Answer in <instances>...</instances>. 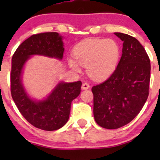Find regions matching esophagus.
<instances>
[{
  "label": "esophagus",
  "instance_id": "obj_1",
  "mask_svg": "<svg viewBox=\"0 0 160 160\" xmlns=\"http://www.w3.org/2000/svg\"><path fill=\"white\" fill-rule=\"evenodd\" d=\"M82 90H88L90 88V85L88 83H84L82 84Z\"/></svg>",
  "mask_w": 160,
  "mask_h": 160
}]
</instances>
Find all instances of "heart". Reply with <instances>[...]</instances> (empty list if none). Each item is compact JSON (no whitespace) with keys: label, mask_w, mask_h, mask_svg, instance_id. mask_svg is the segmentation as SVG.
Listing matches in <instances>:
<instances>
[{"label":"heart","mask_w":160,"mask_h":160,"mask_svg":"<svg viewBox=\"0 0 160 160\" xmlns=\"http://www.w3.org/2000/svg\"><path fill=\"white\" fill-rule=\"evenodd\" d=\"M121 46L114 38H90L74 47L73 59H69V66L80 72L81 66L86 67L87 73L94 80H104L114 72L120 60Z\"/></svg>","instance_id":"b5f03b06"}]
</instances>
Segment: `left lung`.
Listing matches in <instances>:
<instances>
[{"label": "left lung", "instance_id": "1", "mask_svg": "<svg viewBox=\"0 0 160 160\" xmlns=\"http://www.w3.org/2000/svg\"><path fill=\"white\" fill-rule=\"evenodd\" d=\"M123 42L117 68L104 83L93 86V116L108 129L132 122L144 106L150 81V60L144 47L129 35L114 32Z\"/></svg>", "mask_w": 160, "mask_h": 160}]
</instances>
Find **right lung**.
Here are the masks:
<instances>
[{"label":"right lung","mask_w":160,"mask_h":160,"mask_svg":"<svg viewBox=\"0 0 160 160\" xmlns=\"http://www.w3.org/2000/svg\"><path fill=\"white\" fill-rule=\"evenodd\" d=\"M63 37L57 32L33 35L18 47L11 59V96L23 117L33 126L46 131L59 129L70 117L71 103L80 93L81 81H59L46 98H32L22 82L27 62L33 56L62 60Z\"/></svg>","instance_id":"right-lung-1"}]
</instances>
